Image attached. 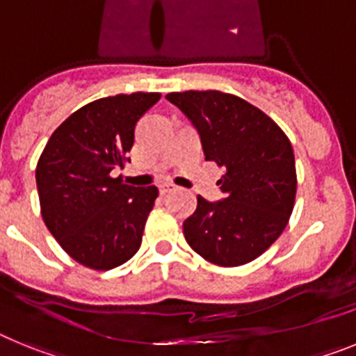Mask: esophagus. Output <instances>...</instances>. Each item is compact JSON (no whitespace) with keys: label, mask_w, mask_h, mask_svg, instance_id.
Here are the masks:
<instances>
[{"label":"esophagus","mask_w":356,"mask_h":356,"mask_svg":"<svg viewBox=\"0 0 356 356\" xmlns=\"http://www.w3.org/2000/svg\"><path fill=\"white\" fill-rule=\"evenodd\" d=\"M159 188H160V194H162V196H165V194H169V193H172V191H175L176 185H172V184H162Z\"/></svg>","instance_id":"obj_1"}]
</instances>
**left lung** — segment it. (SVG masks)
<instances>
[{"label":"left lung","mask_w":356,"mask_h":356,"mask_svg":"<svg viewBox=\"0 0 356 356\" xmlns=\"http://www.w3.org/2000/svg\"><path fill=\"white\" fill-rule=\"evenodd\" d=\"M165 97L193 121L205 159L225 169L217 181L225 200L197 196L196 212L184 222L185 241L216 266H244L282 235L294 209L291 140L269 115L234 94L185 90Z\"/></svg>","instance_id":"1"}]
</instances>
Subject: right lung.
Masks as SVG:
<instances>
[{"instance_id": "obj_1", "label": "right lung", "mask_w": 356, "mask_h": 356, "mask_svg": "<svg viewBox=\"0 0 356 356\" xmlns=\"http://www.w3.org/2000/svg\"><path fill=\"white\" fill-rule=\"evenodd\" d=\"M159 99L134 92L87 103L53 131L37 162L44 222L81 266L108 271L139 251L159 188L131 187L110 172L130 162L135 124Z\"/></svg>"}]
</instances>
